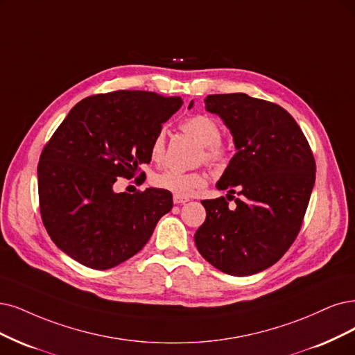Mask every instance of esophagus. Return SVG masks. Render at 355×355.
Segmentation results:
<instances>
[{"label": "esophagus", "mask_w": 355, "mask_h": 355, "mask_svg": "<svg viewBox=\"0 0 355 355\" xmlns=\"http://www.w3.org/2000/svg\"><path fill=\"white\" fill-rule=\"evenodd\" d=\"M174 203L175 205H184V203H187L190 199L189 198H182V196H177V194H174Z\"/></svg>", "instance_id": "obj_1"}]
</instances>
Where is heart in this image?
Here are the masks:
<instances>
[{"label": "heart", "mask_w": 355, "mask_h": 355, "mask_svg": "<svg viewBox=\"0 0 355 355\" xmlns=\"http://www.w3.org/2000/svg\"><path fill=\"white\" fill-rule=\"evenodd\" d=\"M182 128L193 137L199 140L203 144V155L202 159L209 165H219L225 161L227 149L220 143V127L207 115H193L182 123ZM165 152V133L159 131L152 141L150 156L153 161H161ZM153 184L157 189L166 190L177 196H187L193 194L196 189H200L205 184V175L202 173H184L180 169H165L162 173L156 174L152 180Z\"/></svg>", "instance_id": "heart-1"}]
</instances>
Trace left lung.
Returning a JSON list of instances; mask_svg holds the SVG:
<instances>
[{
    "label": "left lung",
    "instance_id": "left-lung-1",
    "mask_svg": "<svg viewBox=\"0 0 355 355\" xmlns=\"http://www.w3.org/2000/svg\"><path fill=\"white\" fill-rule=\"evenodd\" d=\"M205 107L224 121L237 149L216 187L240 198L234 207L224 196L203 200L206 220L194 243L216 269L248 277L277 263L294 243L316 162L303 131L277 103L228 94L207 95Z\"/></svg>",
    "mask_w": 355,
    "mask_h": 355
}]
</instances>
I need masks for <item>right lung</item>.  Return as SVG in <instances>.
Returning <instances> with one entry per match:
<instances>
[{"label": "right lung", "instance_id": "add662e5", "mask_svg": "<svg viewBox=\"0 0 355 355\" xmlns=\"http://www.w3.org/2000/svg\"><path fill=\"white\" fill-rule=\"evenodd\" d=\"M182 105L180 96L118 90L71 108L37 164L39 206L55 245L78 263L105 270L139 253L173 194L116 193L120 177L150 162L155 136Z\"/></svg>", "mask_w": 355, "mask_h": 355}]
</instances>
